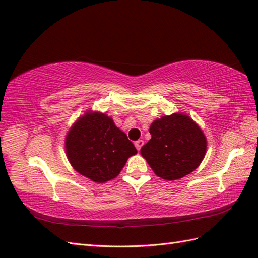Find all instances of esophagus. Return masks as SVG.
Instances as JSON below:
<instances>
[{
  "label": "esophagus",
  "instance_id": "34e87169",
  "mask_svg": "<svg viewBox=\"0 0 258 258\" xmlns=\"http://www.w3.org/2000/svg\"><path fill=\"white\" fill-rule=\"evenodd\" d=\"M143 144H144V141L143 140H139V141L135 142V147H136V149H138V151H140L141 147L143 146Z\"/></svg>",
  "mask_w": 258,
  "mask_h": 258
}]
</instances>
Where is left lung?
<instances>
[{"instance_id": "obj_1", "label": "left lung", "mask_w": 258, "mask_h": 258, "mask_svg": "<svg viewBox=\"0 0 258 258\" xmlns=\"http://www.w3.org/2000/svg\"><path fill=\"white\" fill-rule=\"evenodd\" d=\"M152 139L141 154L158 177L175 180L199 167L206 153V138L187 115L174 113L151 124Z\"/></svg>"}]
</instances>
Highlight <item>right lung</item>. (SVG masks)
<instances>
[{
    "instance_id": "right-lung-1",
    "label": "right lung",
    "mask_w": 258,
    "mask_h": 258,
    "mask_svg": "<svg viewBox=\"0 0 258 258\" xmlns=\"http://www.w3.org/2000/svg\"><path fill=\"white\" fill-rule=\"evenodd\" d=\"M65 150L76 172L96 183L116 177L136 151L113 119L98 112H86L73 124L65 139Z\"/></svg>"
}]
</instances>
